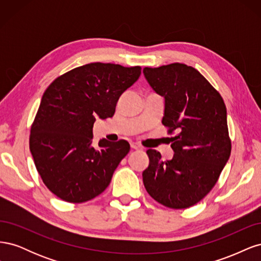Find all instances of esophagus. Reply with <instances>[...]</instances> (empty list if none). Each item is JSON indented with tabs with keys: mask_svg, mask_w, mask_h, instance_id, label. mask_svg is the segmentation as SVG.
<instances>
[{
	"mask_svg": "<svg viewBox=\"0 0 261 261\" xmlns=\"http://www.w3.org/2000/svg\"><path fill=\"white\" fill-rule=\"evenodd\" d=\"M130 147H132L133 149H135V150L143 149V148H141V146H140V145H138V144H136V143H132V144H130Z\"/></svg>",
	"mask_w": 261,
	"mask_h": 261,
	"instance_id": "obj_1",
	"label": "esophagus"
}]
</instances>
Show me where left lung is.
<instances>
[{"label": "left lung", "mask_w": 261, "mask_h": 261, "mask_svg": "<svg viewBox=\"0 0 261 261\" xmlns=\"http://www.w3.org/2000/svg\"><path fill=\"white\" fill-rule=\"evenodd\" d=\"M151 88L164 98L162 124L174 155L162 161L148 149L143 172L146 191L165 207L185 209L199 202L212 187L231 154L226 108L220 93L198 70L180 63L145 67Z\"/></svg>", "instance_id": "obj_1"}]
</instances>
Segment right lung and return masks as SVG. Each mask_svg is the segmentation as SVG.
<instances>
[{"label": "right lung", "mask_w": 261, "mask_h": 261, "mask_svg": "<svg viewBox=\"0 0 261 261\" xmlns=\"http://www.w3.org/2000/svg\"><path fill=\"white\" fill-rule=\"evenodd\" d=\"M140 74V66L90 63L58 77L44 91L31 125L30 151L43 183L59 198L81 203L109 186L130 147L107 139L92 147L93 123L114 115L118 99Z\"/></svg>", "instance_id": "add662e5"}]
</instances>
